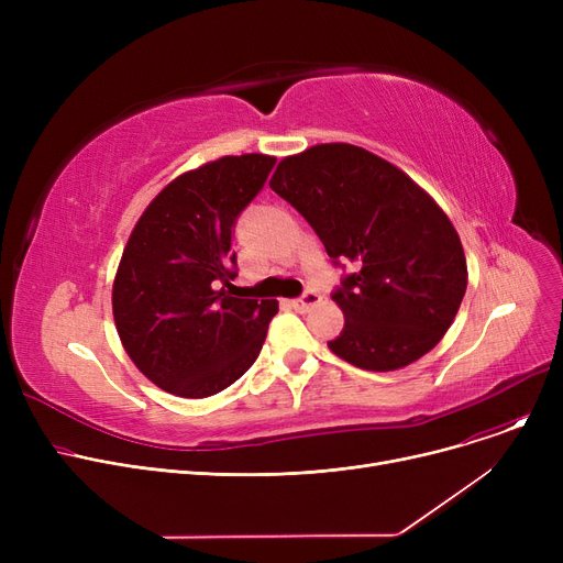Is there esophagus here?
I'll return each instance as SVG.
<instances>
[{
	"mask_svg": "<svg viewBox=\"0 0 563 563\" xmlns=\"http://www.w3.org/2000/svg\"><path fill=\"white\" fill-rule=\"evenodd\" d=\"M319 301H321L319 294L310 289V291H306V294H303L301 299H294V301H289V306H291L294 310H297V312H308V310H310V308H314Z\"/></svg>",
	"mask_w": 563,
	"mask_h": 563,
	"instance_id": "obj_1",
	"label": "esophagus"
}]
</instances>
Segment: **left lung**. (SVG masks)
I'll use <instances>...</instances> for the list:
<instances>
[{
  "label": "left lung",
  "mask_w": 563,
  "mask_h": 563,
  "mask_svg": "<svg viewBox=\"0 0 563 563\" xmlns=\"http://www.w3.org/2000/svg\"><path fill=\"white\" fill-rule=\"evenodd\" d=\"M269 187L312 225L329 257L351 262L333 301L338 358L369 372L420 361L448 333L467 287L459 232L395 164L351 143L280 159Z\"/></svg>",
  "instance_id": "1"
}]
</instances>
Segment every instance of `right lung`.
I'll use <instances>...</instances> for the list:
<instances>
[{"mask_svg": "<svg viewBox=\"0 0 563 563\" xmlns=\"http://www.w3.org/2000/svg\"><path fill=\"white\" fill-rule=\"evenodd\" d=\"M276 157L225 155L177 175L145 207L113 278L118 338L162 390L202 399L225 390L257 358L274 299L230 297L234 223Z\"/></svg>", "mask_w": 563, "mask_h": 563, "instance_id": "obj_1", "label": "right lung"}]
</instances>
